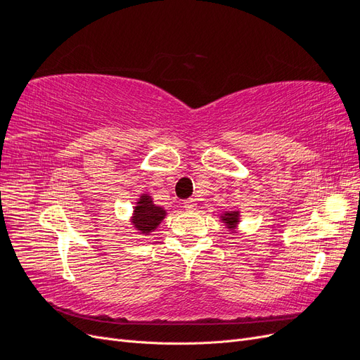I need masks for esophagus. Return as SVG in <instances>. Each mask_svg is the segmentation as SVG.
Segmentation results:
<instances>
[{
	"instance_id": "esophagus-1",
	"label": "esophagus",
	"mask_w": 360,
	"mask_h": 360,
	"mask_svg": "<svg viewBox=\"0 0 360 360\" xmlns=\"http://www.w3.org/2000/svg\"><path fill=\"white\" fill-rule=\"evenodd\" d=\"M184 204V209H186L188 212H193V210H197V202H195V200H186L183 202Z\"/></svg>"
}]
</instances>
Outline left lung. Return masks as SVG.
<instances>
[{
  "mask_svg": "<svg viewBox=\"0 0 360 360\" xmlns=\"http://www.w3.org/2000/svg\"><path fill=\"white\" fill-rule=\"evenodd\" d=\"M240 210H231V212H222L219 216V221L225 225V228L230 233L238 231V224H240Z\"/></svg>",
  "mask_w": 360,
  "mask_h": 360,
  "instance_id": "8db88e82",
  "label": "left lung"
}]
</instances>
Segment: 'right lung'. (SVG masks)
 I'll return each instance as SVG.
<instances>
[{
  "instance_id": "1",
  "label": "right lung",
  "mask_w": 360,
  "mask_h": 360,
  "mask_svg": "<svg viewBox=\"0 0 360 360\" xmlns=\"http://www.w3.org/2000/svg\"><path fill=\"white\" fill-rule=\"evenodd\" d=\"M168 210L163 207L155 204L153 197L150 193H141L134 205V212L130 214V222H132L136 233L143 236H150L160 222L167 217Z\"/></svg>"
}]
</instances>
